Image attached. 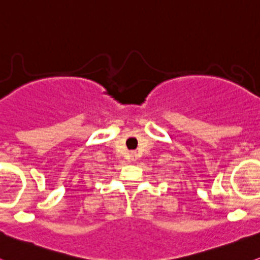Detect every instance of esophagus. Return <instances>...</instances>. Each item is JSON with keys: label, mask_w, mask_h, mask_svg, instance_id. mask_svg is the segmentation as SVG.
<instances>
[{"label": "esophagus", "mask_w": 260, "mask_h": 260, "mask_svg": "<svg viewBox=\"0 0 260 260\" xmlns=\"http://www.w3.org/2000/svg\"><path fill=\"white\" fill-rule=\"evenodd\" d=\"M131 158H133V161H134V159L136 158V154L135 153H131Z\"/></svg>", "instance_id": "1"}]
</instances>
